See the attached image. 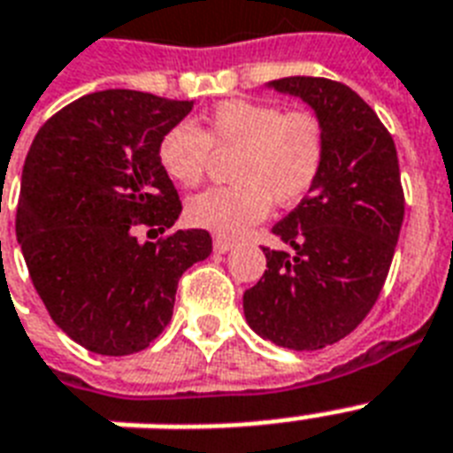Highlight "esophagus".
Returning <instances> with one entry per match:
<instances>
[{
    "label": "esophagus",
    "mask_w": 453,
    "mask_h": 453,
    "mask_svg": "<svg viewBox=\"0 0 453 453\" xmlns=\"http://www.w3.org/2000/svg\"><path fill=\"white\" fill-rule=\"evenodd\" d=\"M233 247L234 242L226 240V237H216V240H213V251H216V254H227Z\"/></svg>",
    "instance_id": "obj_1"
}]
</instances>
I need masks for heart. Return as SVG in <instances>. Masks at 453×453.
<instances>
[{"instance_id":"1","label":"heart","mask_w":453,"mask_h":453,"mask_svg":"<svg viewBox=\"0 0 453 453\" xmlns=\"http://www.w3.org/2000/svg\"><path fill=\"white\" fill-rule=\"evenodd\" d=\"M211 148L237 152L230 166L234 185L188 199L185 219L219 237H237L265 219L273 202L294 206L308 197L326 162V127L310 108L230 98L206 112L204 131L190 122L164 131L157 159L173 183L195 188L204 178Z\"/></svg>"}]
</instances>
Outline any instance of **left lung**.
I'll list each match as a JSON object with an SVG mask.
<instances>
[{
  "label": "left lung",
  "mask_w": 453,
  "mask_h": 453,
  "mask_svg": "<svg viewBox=\"0 0 453 453\" xmlns=\"http://www.w3.org/2000/svg\"><path fill=\"white\" fill-rule=\"evenodd\" d=\"M298 96L326 127L322 176L263 247L268 270L244 291V317L258 336L289 350H319L369 315L386 284L404 192L393 136L350 87L324 77L270 81Z\"/></svg>",
  "instance_id": "obj_1"
}]
</instances>
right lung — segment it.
<instances>
[{"instance_id":"right-lung-1","label":"right lung","mask_w":453,"mask_h":453,"mask_svg":"<svg viewBox=\"0 0 453 453\" xmlns=\"http://www.w3.org/2000/svg\"><path fill=\"white\" fill-rule=\"evenodd\" d=\"M192 101L108 88L81 96L39 129L27 152L16 237L49 315L87 350H145L171 322L178 280L211 254L206 230H169L178 192L159 166L164 131Z\"/></svg>"}]
</instances>
